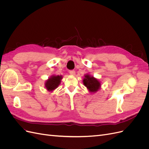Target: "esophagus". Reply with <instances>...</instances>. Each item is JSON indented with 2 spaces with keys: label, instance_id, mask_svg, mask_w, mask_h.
I'll return each mask as SVG.
<instances>
[{
  "label": "esophagus",
  "instance_id": "esophagus-1",
  "mask_svg": "<svg viewBox=\"0 0 149 149\" xmlns=\"http://www.w3.org/2000/svg\"><path fill=\"white\" fill-rule=\"evenodd\" d=\"M70 74L72 76H74L75 74V71L74 70H70Z\"/></svg>",
  "mask_w": 149,
  "mask_h": 149
}]
</instances>
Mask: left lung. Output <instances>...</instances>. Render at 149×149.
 Listing matches in <instances>:
<instances>
[{
  "label": "left lung",
  "instance_id": "8db88e82",
  "mask_svg": "<svg viewBox=\"0 0 149 149\" xmlns=\"http://www.w3.org/2000/svg\"><path fill=\"white\" fill-rule=\"evenodd\" d=\"M83 83L90 93H96L101 88V83L99 80L89 74L84 75Z\"/></svg>",
  "mask_w": 149,
  "mask_h": 149
}]
</instances>
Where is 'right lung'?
Wrapping results in <instances>:
<instances>
[{
    "instance_id": "obj_1",
    "label": "right lung",
    "mask_w": 149,
    "mask_h": 149,
    "mask_svg": "<svg viewBox=\"0 0 149 149\" xmlns=\"http://www.w3.org/2000/svg\"><path fill=\"white\" fill-rule=\"evenodd\" d=\"M62 79V76H52L49 78L45 82V88L49 91H52L58 88L61 83V80Z\"/></svg>"
}]
</instances>
